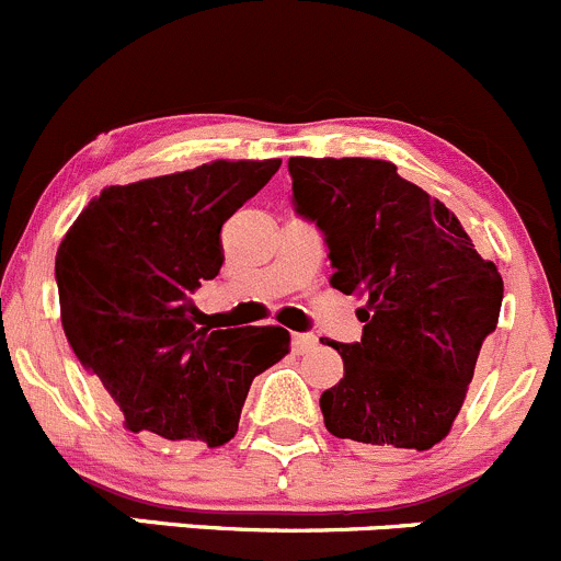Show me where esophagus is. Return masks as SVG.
<instances>
[{
	"instance_id": "obj_1",
	"label": "esophagus",
	"mask_w": 561,
	"mask_h": 561,
	"mask_svg": "<svg viewBox=\"0 0 561 561\" xmlns=\"http://www.w3.org/2000/svg\"><path fill=\"white\" fill-rule=\"evenodd\" d=\"M314 347H317V336H314V333H293V350H296L298 355L312 353Z\"/></svg>"
}]
</instances>
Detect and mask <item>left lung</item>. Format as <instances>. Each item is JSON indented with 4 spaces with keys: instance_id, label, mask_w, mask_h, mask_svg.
Returning <instances> with one entry per match:
<instances>
[{
    "instance_id": "obj_1",
    "label": "left lung",
    "mask_w": 561,
    "mask_h": 561,
    "mask_svg": "<svg viewBox=\"0 0 561 561\" xmlns=\"http://www.w3.org/2000/svg\"><path fill=\"white\" fill-rule=\"evenodd\" d=\"M287 168L298 214L325 233L331 287L364 301L360 342H328L344 377L320 396L325 428L377 456L434 448L500 320V271L393 162L290 157Z\"/></svg>"
}]
</instances>
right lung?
<instances>
[{
  "label": "right lung",
  "mask_w": 561,
  "mask_h": 561,
  "mask_svg": "<svg viewBox=\"0 0 561 561\" xmlns=\"http://www.w3.org/2000/svg\"><path fill=\"white\" fill-rule=\"evenodd\" d=\"M279 165L214 160L105 186L61 239L67 342L146 443H230L252 380L290 350L285 328L208 331L192 307V293L222 268V225Z\"/></svg>",
  "instance_id": "obj_1"
}]
</instances>
